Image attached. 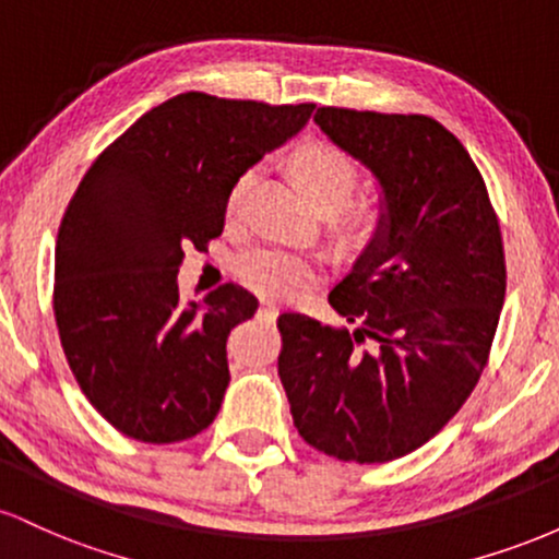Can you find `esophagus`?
I'll use <instances>...</instances> for the list:
<instances>
[{
	"instance_id": "34e87169",
	"label": "esophagus",
	"mask_w": 559,
	"mask_h": 559,
	"mask_svg": "<svg viewBox=\"0 0 559 559\" xmlns=\"http://www.w3.org/2000/svg\"><path fill=\"white\" fill-rule=\"evenodd\" d=\"M260 316L267 318V320H275V316H278V307H275L273 301H262V305H260Z\"/></svg>"
}]
</instances>
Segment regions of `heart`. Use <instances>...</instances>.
Here are the masks:
<instances>
[{
  "instance_id": "1",
  "label": "heart",
  "mask_w": 559,
  "mask_h": 559,
  "mask_svg": "<svg viewBox=\"0 0 559 559\" xmlns=\"http://www.w3.org/2000/svg\"><path fill=\"white\" fill-rule=\"evenodd\" d=\"M294 170H297L301 189L307 191V197L318 207L338 210L349 199L357 183L355 163L342 150L331 144H320V141L301 146L297 159H294ZM252 178L254 170L241 173L239 181L228 191V217H234L241 210L243 194L252 186ZM236 273L254 292L286 297V294L299 292L310 281L312 265L305 258H299V254L284 252V249H252V252L241 254Z\"/></svg>"
}]
</instances>
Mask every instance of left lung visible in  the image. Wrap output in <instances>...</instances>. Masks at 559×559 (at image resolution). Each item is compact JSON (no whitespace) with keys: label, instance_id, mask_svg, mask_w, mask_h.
<instances>
[{"label":"left lung","instance_id":"left-lung-1","mask_svg":"<svg viewBox=\"0 0 559 559\" xmlns=\"http://www.w3.org/2000/svg\"><path fill=\"white\" fill-rule=\"evenodd\" d=\"M316 123L378 189L376 228L325 325L278 318V376L301 439L389 463L433 439L476 389L504 305V249L465 146L426 115L320 107Z\"/></svg>","mask_w":559,"mask_h":559}]
</instances>
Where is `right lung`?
I'll return each mask as SVG.
<instances>
[{
	"label": "right lung",
	"mask_w": 559,
	"mask_h": 559,
	"mask_svg": "<svg viewBox=\"0 0 559 559\" xmlns=\"http://www.w3.org/2000/svg\"><path fill=\"white\" fill-rule=\"evenodd\" d=\"M312 110L178 94L83 176L57 234L55 318L81 391L120 433L173 444L215 420L228 333L258 299L236 284L181 299L183 249L223 234L241 173L297 136Z\"/></svg>",
	"instance_id": "1"
}]
</instances>
